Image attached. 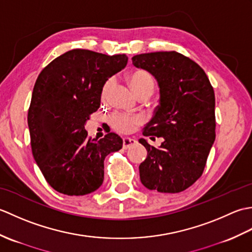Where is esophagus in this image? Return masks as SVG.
I'll list each match as a JSON object with an SVG mask.
<instances>
[{
	"instance_id": "esophagus-1",
	"label": "esophagus",
	"mask_w": 252,
	"mask_h": 252,
	"mask_svg": "<svg viewBox=\"0 0 252 252\" xmlns=\"http://www.w3.org/2000/svg\"><path fill=\"white\" fill-rule=\"evenodd\" d=\"M136 143V141L134 138H131V137H126L123 138V143H122V148L123 149H127L129 147L133 146L134 144Z\"/></svg>"
}]
</instances>
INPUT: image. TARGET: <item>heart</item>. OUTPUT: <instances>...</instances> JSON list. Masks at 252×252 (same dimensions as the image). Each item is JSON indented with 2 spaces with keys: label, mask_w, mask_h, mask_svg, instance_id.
I'll return each mask as SVG.
<instances>
[{
  "label": "heart",
  "mask_w": 252,
  "mask_h": 252,
  "mask_svg": "<svg viewBox=\"0 0 252 252\" xmlns=\"http://www.w3.org/2000/svg\"><path fill=\"white\" fill-rule=\"evenodd\" d=\"M127 80H129L131 88L138 96L143 94H148L151 96L154 92L155 79L152 76V73L144 70V69H136V70L132 71L127 77ZM110 85L111 80H108L104 84L103 90H101V97L103 98L107 97ZM109 121L117 132L129 133L134 129L135 126L144 122V117L136 114H126V112L116 111L110 116Z\"/></svg>",
  "instance_id": "1"
}]
</instances>
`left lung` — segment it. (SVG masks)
<instances>
[{"instance_id": "8db88e82", "label": "left lung", "mask_w": 252, "mask_h": 252, "mask_svg": "<svg viewBox=\"0 0 252 252\" xmlns=\"http://www.w3.org/2000/svg\"><path fill=\"white\" fill-rule=\"evenodd\" d=\"M136 68L157 79L159 105L144 136L163 137L159 148L141 138L147 158L140 178L148 189L180 192L202 175L216 140V96L203 69L178 52H155L132 57Z\"/></svg>"}]
</instances>
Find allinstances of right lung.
Returning <instances> with one entry per match:
<instances>
[{
	"label": "right lung",
	"instance_id": "obj_1",
	"mask_svg": "<svg viewBox=\"0 0 252 252\" xmlns=\"http://www.w3.org/2000/svg\"><path fill=\"white\" fill-rule=\"evenodd\" d=\"M126 54L71 50L37 77L28 110L31 151L46 182L58 192L82 196L104 181V160L122 140L108 133L96 141L84 125L99 108L105 82L126 66Z\"/></svg>",
	"mask_w": 252,
	"mask_h": 252
}]
</instances>
